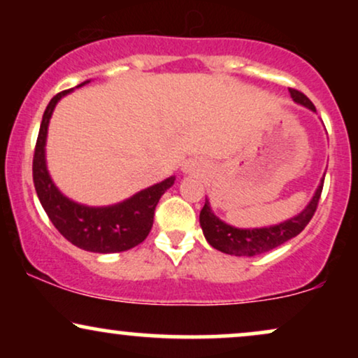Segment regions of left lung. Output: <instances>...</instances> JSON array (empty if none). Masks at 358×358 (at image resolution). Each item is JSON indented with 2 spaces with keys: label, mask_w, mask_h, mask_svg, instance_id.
Instances as JSON below:
<instances>
[{
  "label": "left lung",
  "mask_w": 358,
  "mask_h": 358,
  "mask_svg": "<svg viewBox=\"0 0 358 358\" xmlns=\"http://www.w3.org/2000/svg\"><path fill=\"white\" fill-rule=\"evenodd\" d=\"M289 92L293 101L299 102V104H303L308 109L316 110L313 102L308 99L305 94L299 92L296 89H289ZM322 190L323 183L318 187L310 205L294 219L282 222L279 225H273V227L252 229V231L250 229H236L224 224V222L213 215L210 207H208V202H205L203 208L200 210V225H202L205 239H207L213 249L222 250L225 254H234V256L250 257L268 252V250L285 244L286 241L296 237L310 224L316 208H318Z\"/></svg>",
  "instance_id": "obj_1"
}]
</instances>
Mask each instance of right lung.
I'll use <instances>...</instances> for the list:
<instances>
[{
    "label": "right lung",
    "mask_w": 358,
    "mask_h": 358,
    "mask_svg": "<svg viewBox=\"0 0 358 358\" xmlns=\"http://www.w3.org/2000/svg\"><path fill=\"white\" fill-rule=\"evenodd\" d=\"M85 84V82H84ZM80 84V85H84ZM69 90L53 96L43 113L34 153V183L40 203L55 229L69 242L89 252H121L141 244L153 227L155 208L175 178L153 185L126 202L113 207L92 208L73 203L57 190L45 166V138L53 108Z\"/></svg>",
    "instance_id": "1"
}]
</instances>
